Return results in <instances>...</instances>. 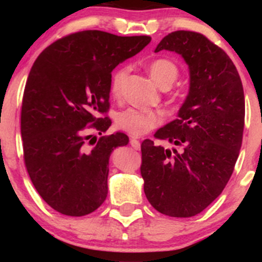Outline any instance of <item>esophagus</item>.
<instances>
[{"mask_svg":"<svg viewBox=\"0 0 262 262\" xmlns=\"http://www.w3.org/2000/svg\"><path fill=\"white\" fill-rule=\"evenodd\" d=\"M130 145L133 146L135 150H139L140 149V141L135 139V138H130Z\"/></svg>","mask_w":262,"mask_h":262,"instance_id":"34e87169","label":"esophagus"}]
</instances>
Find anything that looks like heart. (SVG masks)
Wrapping results in <instances>:
<instances>
[{"label":"heart","instance_id":"b5f03b06","mask_svg":"<svg viewBox=\"0 0 262 262\" xmlns=\"http://www.w3.org/2000/svg\"><path fill=\"white\" fill-rule=\"evenodd\" d=\"M149 73L152 80L161 89L171 87L179 77V68L173 61L169 59H156L149 64ZM129 74L128 66H121L111 76V92L118 96L122 91L123 83ZM162 116L156 111H141L135 108H128L117 114L116 124L122 130L127 132L134 137L146 134L160 125Z\"/></svg>","mask_w":262,"mask_h":262}]
</instances>
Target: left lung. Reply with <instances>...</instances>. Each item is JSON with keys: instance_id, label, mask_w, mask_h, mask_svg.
<instances>
[{"instance_id": "1", "label": "left lung", "mask_w": 262, "mask_h": 262, "mask_svg": "<svg viewBox=\"0 0 262 262\" xmlns=\"http://www.w3.org/2000/svg\"><path fill=\"white\" fill-rule=\"evenodd\" d=\"M170 50L189 69V90L179 118L156 132L181 150L141 143L144 192L158 212L193 217L222 193L239 156L245 119L244 90L223 49L189 31L166 35L155 53Z\"/></svg>"}]
</instances>
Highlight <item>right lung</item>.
Returning <instances> with one entry per match:
<instances>
[{
	"label": "right lung",
	"instance_id": "obj_1",
	"mask_svg": "<svg viewBox=\"0 0 262 262\" xmlns=\"http://www.w3.org/2000/svg\"><path fill=\"white\" fill-rule=\"evenodd\" d=\"M150 40L77 32L54 41L33 64L20 112L25 164L38 193L56 212L81 217L106 200L111 152L129 138L117 132L92 143L90 130L101 134L111 127V119L98 114L110 110L113 69Z\"/></svg>",
	"mask_w": 262,
	"mask_h": 262
}]
</instances>
